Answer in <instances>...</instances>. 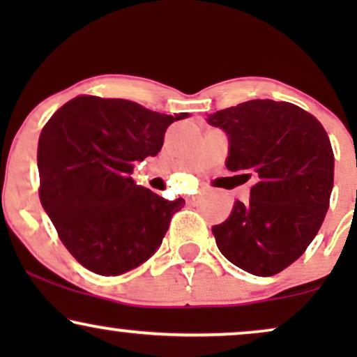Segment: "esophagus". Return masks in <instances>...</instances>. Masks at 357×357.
<instances>
[{
    "label": "esophagus",
    "instance_id": "34e87169",
    "mask_svg": "<svg viewBox=\"0 0 357 357\" xmlns=\"http://www.w3.org/2000/svg\"><path fill=\"white\" fill-rule=\"evenodd\" d=\"M197 198H198V195H192V197L187 198V202H188V203H193Z\"/></svg>",
    "mask_w": 357,
    "mask_h": 357
}]
</instances>
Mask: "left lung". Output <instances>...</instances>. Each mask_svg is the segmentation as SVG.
<instances>
[{
	"mask_svg": "<svg viewBox=\"0 0 357 357\" xmlns=\"http://www.w3.org/2000/svg\"><path fill=\"white\" fill-rule=\"evenodd\" d=\"M208 121L229 136L226 167L255 180L248 203L237 199L231 216L213 227L218 248L243 271L276 275L307 250L328 211V135L309 112L270 99L242 102Z\"/></svg>",
	"mask_w": 357,
	"mask_h": 357,
	"instance_id": "left-lung-1",
	"label": "left lung"
}]
</instances>
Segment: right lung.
I'll return each instance as SVG.
<instances>
[{
    "label": "right lung",
    "instance_id": "add662e5",
    "mask_svg": "<svg viewBox=\"0 0 357 357\" xmlns=\"http://www.w3.org/2000/svg\"><path fill=\"white\" fill-rule=\"evenodd\" d=\"M125 99L77 96L42 128L38 197L68 252L87 270L116 276L158 250L185 199L167 202L136 185V160L155 155L170 123Z\"/></svg>",
    "mask_w": 357,
    "mask_h": 357
}]
</instances>
